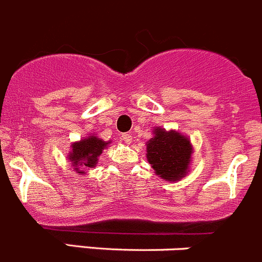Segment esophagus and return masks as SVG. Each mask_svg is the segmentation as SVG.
Masks as SVG:
<instances>
[{
    "instance_id": "esophagus-1",
    "label": "esophagus",
    "mask_w": 262,
    "mask_h": 262,
    "mask_svg": "<svg viewBox=\"0 0 262 262\" xmlns=\"http://www.w3.org/2000/svg\"><path fill=\"white\" fill-rule=\"evenodd\" d=\"M122 140L126 142V144H130L131 140H132L131 135H130V134H123V135H122Z\"/></svg>"
}]
</instances>
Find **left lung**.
I'll return each instance as SVG.
<instances>
[{"label":"left lung","mask_w":262,"mask_h":262,"mask_svg":"<svg viewBox=\"0 0 262 262\" xmlns=\"http://www.w3.org/2000/svg\"><path fill=\"white\" fill-rule=\"evenodd\" d=\"M193 146L190 137L176 130L154 127L146 142V159L155 174L168 182H176L188 174Z\"/></svg>","instance_id":"1"}]
</instances>
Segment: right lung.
Returning <instances> with one entry per match:
<instances>
[{
	"label": "right lung",
	"mask_w": 262,
	"mask_h": 262,
	"mask_svg": "<svg viewBox=\"0 0 262 262\" xmlns=\"http://www.w3.org/2000/svg\"><path fill=\"white\" fill-rule=\"evenodd\" d=\"M111 142V140L104 141L95 134H90L79 141L72 142L71 149L67 154V160L75 172L86 174V168H94L97 165L98 158Z\"/></svg>",
	"instance_id": "add662e5"
}]
</instances>
